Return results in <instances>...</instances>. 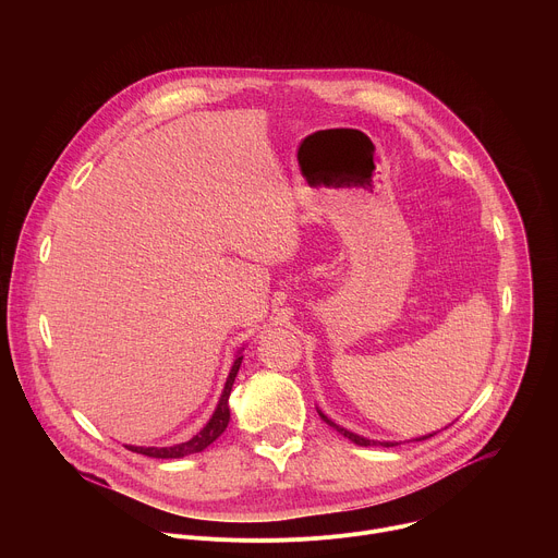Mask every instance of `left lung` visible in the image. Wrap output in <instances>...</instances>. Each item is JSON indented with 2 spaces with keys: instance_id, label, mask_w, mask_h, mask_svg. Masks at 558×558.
I'll return each instance as SVG.
<instances>
[{
  "instance_id": "obj_1",
  "label": "left lung",
  "mask_w": 558,
  "mask_h": 558,
  "mask_svg": "<svg viewBox=\"0 0 558 558\" xmlns=\"http://www.w3.org/2000/svg\"><path fill=\"white\" fill-rule=\"evenodd\" d=\"M320 417L331 426V428H336L340 435H344L347 439H351L353 444H357V446H384V448H390V446H397V444H392V441H375V439H364V437H360V435H355V433H349L347 428H342V426H338V424H333L327 415H323L320 413ZM428 437H433V435H428ZM428 437H420L417 441H422V439H428Z\"/></svg>"
}]
</instances>
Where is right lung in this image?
Instances as JSON below:
<instances>
[{
	"instance_id": "add662e5",
	"label": "right lung",
	"mask_w": 558,
	"mask_h": 558,
	"mask_svg": "<svg viewBox=\"0 0 558 558\" xmlns=\"http://www.w3.org/2000/svg\"><path fill=\"white\" fill-rule=\"evenodd\" d=\"M241 362H243V355H238L231 371H229V377L225 381V390L220 395V402H218L211 420L190 441H183V444H177V446H170V448H141V446H125V448L132 450V452L145 454V457H156V459H181L185 454H194V452L205 450L209 444H214L225 433V428L229 424V392H231L235 373H238V368H241Z\"/></svg>"
}]
</instances>
